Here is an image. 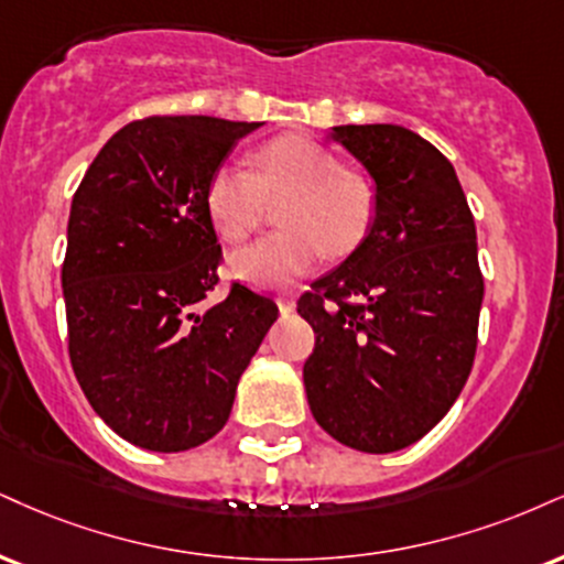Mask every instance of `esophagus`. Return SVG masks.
I'll use <instances>...</instances> for the list:
<instances>
[{
  "label": "esophagus",
  "instance_id": "obj_1",
  "mask_svg": "<svg viewBox=\"0 0 564 564\" xmlns=\"http://www.w3.org/2000/svg\"><path fill=\"white\" fill-rule=\"evenodd\" d=\"M278 307H281V315H291L296 310V300L291 294L278 296Z\"/></svg>",
  "mask_w": 564,
  "mask_h": 564
}]
</instances>
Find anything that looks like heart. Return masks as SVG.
I'll list each match as a JSON object with an SVG mask.
<instances>
[{
    "label": "heart",
    "mask_w": 564,
    "mask_h": 564,
    "mask_svg": "<svg viewBox=\"0 0 564 564\" xmlns=\"http://www.w3.org/2000/svg\"><path fill=\"white\" fill-rule=\"evenodd\" d=\"M283 230L236 249L230 270L260 289H278L310 273L323 254L344 257L362 243L376 220V188L362 173L341 167L336 154L300 135L257 149L254 171L223 162L205 188L207 215L217 234L243 241L262 223L268 199Z\"/></svg>",
    "instance_id": "b5f03b06"
}]
</instances>
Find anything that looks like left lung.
I'll return each mask as SVG.
<instances>
[{"label": "left lung", "instance_id": "8db88e82", "mask_svg": "<svg viewBox=\"0 0 564 564\" xmlns=\"http://www.w3.org/2000/svg\"><path fill=\"white\" fill-rule=\"evenodd\" d=\"M376 181V220L296 310L315 330L304 362L312 415L351 449L423 438L473 370L484 275L452 162L402 126H336Z\"/></svg>", "mask_w": 564, "mask_h": 564}]
</instances>
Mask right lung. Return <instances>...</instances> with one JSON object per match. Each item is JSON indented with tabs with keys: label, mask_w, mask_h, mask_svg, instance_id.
Wrapping results in <instances>:
<instances>
[{
	"label": "right lung",
	"mask_w": 564,
	"mask_h": 564,
	"mask_svg": "<svg viewBox=\"0 0 564 564\" xmlns=\"http://www.w3.org/2000/svg\"><path fill=\"white\" fill-rule=\"evenodd\" d=\"M262 123L152 115L88 165L67 220V351L88 404L149 452L205 444L275 323L270 296L220 283L223 249L205 188L230 147Z\"/></svg>",
	"instance_id": "add662e5"
}]
</instances>
